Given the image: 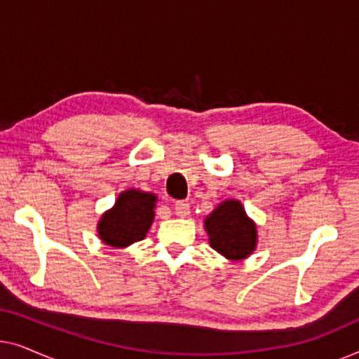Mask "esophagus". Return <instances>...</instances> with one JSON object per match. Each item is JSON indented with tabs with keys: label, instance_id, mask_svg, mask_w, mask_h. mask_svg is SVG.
Returning <instances> with one entry per match:
<instances>
[{
	"label": "esophagus",
	"instance_id": "esophagus-1",
	"mask_svg": "<svg viewBox=\"0 0 359 359\" xmlns=\"http://www.w3.org/2000/svg\"><path fill=\"white\" fill-rule=\"evenodd\" d=\"M175 214L178 215V217H186V215H189V204L186 203V201H178V203L175 204Z\"/></svg>",
	"mask_w": 359,
	"mask_h": 359
}]
</instances>
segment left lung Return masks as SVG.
I'll return each instance as SVG.
<instances>
[{
	"mask_svg": "<svg viewBox=\"0 0 359 359\" xmlns=\"http://www.w3.org/2000/svg\"><path fill=\"white\" fill-rule=\"evenodd\" d=\"M204 227L210 247L232 262L245 259L257 248V225L240 201L227 199L220 203L205 217Z\"/></svg>",
	"mask_w": 359,
	"mask_h": 359,
	"instance_id": "left-lung-1",
	"label": "left lung"
}]
</instances>
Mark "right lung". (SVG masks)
Segmentation results:
<instances>
[{
  "mask_svg": "<svg viewBox=\"0 0 359 359\" xmlns=\"http://www.w3.org/2000/svg\"><path fill=\"white\" fill-rule=\"evenodd\" d=\"M156 196L139 189L119 194L116 204L101 215L97 235L112 248H126L145 238L155 217Z\"/></svg>",
  "mask_w": 359,
  "mask_h": 359,
  "instance_id": "add662e5",
  "label": "right lung"
}]
</instances>
